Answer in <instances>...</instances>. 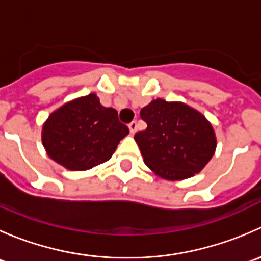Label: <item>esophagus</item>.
<instances>
[{
	"mask_svg": "<svg viewBox=\"0 0 261 261\" xmlns=\"http://www.w3.org/2000/svg\"><path fill=\"white\" fill-rule=\"evenodd\" d=\"M128 128H130V133L135 134L136 133V128H138V123H136V121H133L131 123H128Z\"/></svg>",
	"mask_w": 261,
	"mask_h": 261,
	"instance_id": "1",
	"label": "esophagus"
}]
</instances>
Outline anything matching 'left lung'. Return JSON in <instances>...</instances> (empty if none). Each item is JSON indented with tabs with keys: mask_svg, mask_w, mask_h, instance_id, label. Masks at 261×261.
<instances>
[{
	"mask_svg": "<svg viewBox=\"0 0 261 261\" xmlns=\"http://www.w3.org/2000/svg\"><path fill=\"white\" fill-rule=\"evenodd\" d=\"M140 116L147 123L134 139L144 163L158 177L183 180L201 172L217 146L211 122L183 102L152 99Z\"/></svg>",
	"mask_w": 261,
	"mask_h": 261,
	"instance_id": "left-lung-1",
	"label": "left lung"
}]
</instances>
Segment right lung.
I'll list each match as a JSON object with an SVG mask.
<instances>
[{"instance_id":"obj_1","label":"right lung","mask_w":261,"mask_h":261,"mask_svg":"<svg viewBox=\"0 0 261 261\" xmlns=\"http://www.w3.org/2000/svg\"><path fill=\"white\" fill-rule=\"evenodd\" d=\"M127 134L117 111L102 106L97 94L89 93L53 111L43 125L41 141L50 159L82 172L111 159Z\"/></svg>"}]
</instances>
